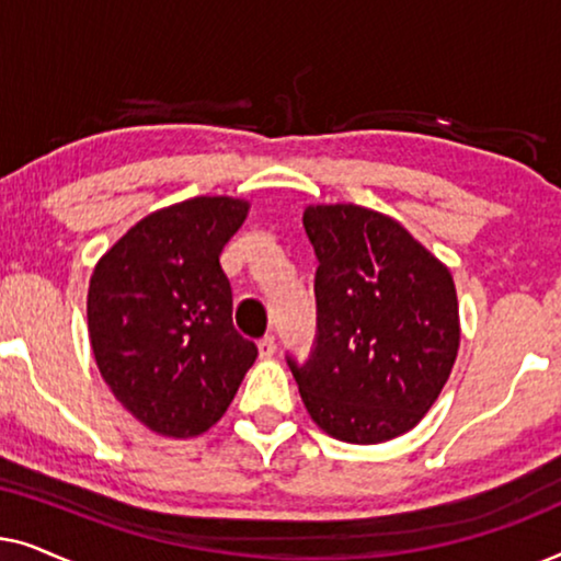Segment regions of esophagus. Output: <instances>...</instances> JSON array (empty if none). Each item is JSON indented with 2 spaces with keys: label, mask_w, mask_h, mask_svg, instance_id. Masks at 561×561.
I'll return each mask as SVG.
<instances>
[{
  "label": "esophagus",
  "mask_w": 561,
  "mask_h": 561,
  "mask_svg": "<svg viewBox=\"0 0 561 561\" xmlns=\"http://www.w3.org/2000/svg\"><path fill=\"white\" fill-rule=\"evenodd\" d=\"M257 352L263 359H271L275 355V336H271V334L263 336V340L257 342Z\"/></svg>",
  "instance_id": "esophagus-1"
}]
</instances>
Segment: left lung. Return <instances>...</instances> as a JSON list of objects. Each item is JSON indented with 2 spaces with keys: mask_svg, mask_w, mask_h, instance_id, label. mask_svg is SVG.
Masks as SVG:
<instances>
[{
  "mask_svg": "<svg viewBox=\"0 0 561 561\" xmlns=\"http://www.w3.org/2000/svg\"><path fill=\"white\" fill-rule=\"evenodd\" d=\"M317 250V350L288 359L313 424L347 444L411 432L447 386L459 352L449 267L401 221L359 204H309Z\"/></svg>",
  "mask_w": 561,
  "mask_h": 561,
  "instance_id": "1",
  "label": "left lung"
}]
</instances>
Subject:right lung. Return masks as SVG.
Returning <instances> with one entry per match:
<instances>
[{"label":"right lung","mask_w":561,"mask_h":561,"mask_svg":"<svg viewBox=\"0 0 561 561\" xmlns=\"http://www.w3.org/2000/svg\"><path fill=\"white\" fill-rule=\"evenodd\" d=\"M250 202L196 196L129 227L89 280V344L114 398L152 434L191 439L217 424L257 357L232 324L221 250Z\"/></svg>","instance_id":"right-lung-1"}]
</instances>
